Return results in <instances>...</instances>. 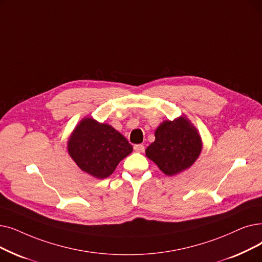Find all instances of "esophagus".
<instances>
[{
  "label": "esophagus",
  "instance_id": "esophagus-1",
  "mask_svg": "<svg viewBox=\"0 0 262 262\" xmlns=\"http://www.w3.org/2000/svg\"><path fill=\"white\" fill-rule=\"evenodd\" d=\"M134 150H135L136 152L141 153V152L144 151V145H143V144H135V145H134Z\"/></svg>",
  "mask_w": 262,
  "mask_h": 262
}]
</instances>
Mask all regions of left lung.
<instances>
[{
    "label": "left lung",
    "instance_id": "obj_1",
    "mask_svg": "<svg viewBox=\"0 0 262 262\" xmlns=\"http://www.w3.org/2000/svg\"><path fill=\"white\" fill-rule=\"evenodd\" d=\"M202 150L201 137L186 117L164 121L155 130V141L146 147L145 155L167 176L188 169Z\"/></svg>",
    "mask_w": 262,
    "mask_h": 262
}]
</instances>
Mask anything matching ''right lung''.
I'll list each match as a JSON object with an SVG mask.
<instances>
[{
    "instance_id": "obj_1",
    "label": "right lung",
    "mask_w": 262,
    "mask_h": 262,
    "mask_svg": "<svg viewBox=\"0 0 262 262\" xmlns=\"http://www.w3.org/2000/svg\"><path fill=\"white\" fill-rule=\"evenodd\" d=\"M68 154L82 171L106 179L123 158L133 152L127 139L111 125L92 118L80 121L67 142Z\"/></svg>"
}]
</instances>
